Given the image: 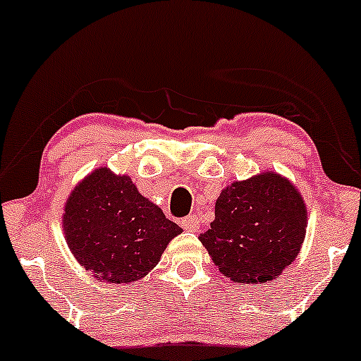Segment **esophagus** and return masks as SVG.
Listing matches in <instances>:
<instances>
[{
	"mask_svg": "<svg viewBox=\"0 0 361 361\" xmlns=\"http://www.w3.org/2000/svg\"><path fill=\"white\" fill-rule=\"evenodd\" d=\"M180 225H181V228H185L186 231H196L198 230V218L195 216H185V218H181V221H180Z\"/></svg>",
	"mask_w": 361,
	"mask_h": 361,
	"instance_id": "34e87169",
	"label": "esophagus"
}]
</instances>
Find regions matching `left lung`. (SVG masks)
I'll return each instance as SVG.
<instances>
[{
	"instance_id": "obj_1",
	"label": "left lung",
	"mask_w": 361,
	"mask_h": 361,
	"mask_svg": "<svg viewBox=\"0 0 361 361\" xmlns=\"http://www.w3.org/2000/svg\"><path fill=\"white\" fill-rule=\"evenodd\" d=\"M307 225L300 191L278 173L264 171L221 191L214 220L198 238L226 278L264 283L295 262Z\"/></svg>"
}]
</instances>
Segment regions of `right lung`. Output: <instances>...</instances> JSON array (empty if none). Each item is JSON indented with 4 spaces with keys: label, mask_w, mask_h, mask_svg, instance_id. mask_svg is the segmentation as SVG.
<instances>
[{
    "label": "right lung",
    "mask_w": 361,
    "mask_h": 361,
    "mask_svg": "<svg viewBox=\"0 0 361 361\" xmlns=\"http://www.w3.org/2000/svg\"><path fill=\"white\" fill-rule=\"evenodd\" d=\"M65 238L81 267L104 283H133L157 267L181 228L106 166L91 171L68 196Z\"/></svg>",
    "instance_id": "1"
}]
</instances>
